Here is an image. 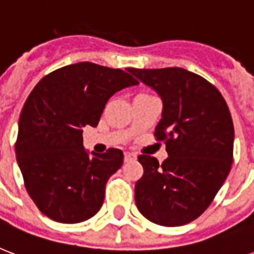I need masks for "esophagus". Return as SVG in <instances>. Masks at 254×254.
Here are the masks:
<instances>
[{"label": "esophagus", "instance_id": "esophagus-1", "mask_svg": "<svg viewBox=\"0 0 254 254\" xmlns=\"http://www.w3.org/2000/svg\"><path fill=\"white\" fill-rule=\"evenodd\" d=\"M134 159H137V155L133 154V153H125V162H130Z\"/></svg>", "mask_w": 254, "mask_h": 254}]
</instances>
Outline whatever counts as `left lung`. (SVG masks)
I'll return each mask as SVG.
<instances>
[{
	"instance_id": "left-lung-1",
	"label": "left lung",
	"mask_w": 254,
	"mask_h": 254,
	"mask_svg": "<svg viewBox=\"0 0 254 254\" xmlns=\"http://www.w3.org/2000/svg\"><path fill=\"white\" fill-rule=\"evenodd\" d=\"M127 71L162 97L154 137L166 143L169 154L161 165L138 155L143 175L135 183L137 208L158 225L189 224L208 208L232 166L229 108L215 85L185 68Z\"/></svg>"
}]
</instances>
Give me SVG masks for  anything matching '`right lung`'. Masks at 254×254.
I'll use <instances>...</instances> for the list:
<instances>
[{"instance_id":"right-lung-1","label":"right lung","mask_w":254,"mask_h":254,"mask_svg":"<svg viewBox=\"0 0 254 254\" xmlns=\"http://www.w3.org/2000/svg\"><path fill=\"white\" fill-rule=\"evenodd\" d=\"M138 81L120 68L81 62L46 75L23 104L15 141L26 191L51 220L75 224L103 205L105 185L123 166L111 147L89 157L83 127L99 124L112 95Z\"/></svg>"}]
</instances>
